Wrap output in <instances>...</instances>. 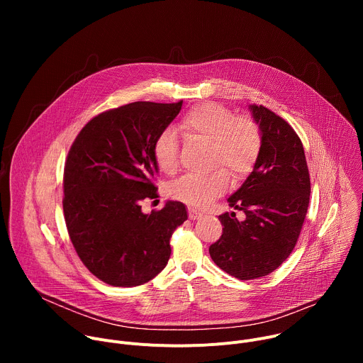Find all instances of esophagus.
<instances>
[{"label":"esophagus","instance_id":"obj_1","mask_svg":"<svg viewBox=\"0 0 363 363\" xmlns=\"http://www.w3.org/2000/svg\"><path fill=\"white\" fill-rule=\"evenodd\" d=\"M201 216L202 214L198 210L192 208V206H188V217H189V220H198Z\"/></svg>","mask_w":363,"mask_h":363}]
</instances>
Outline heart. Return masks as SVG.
I'll return each mask as SVG.
<instances>
[{
	"mask_svg": "<svg viewBox=\"0 0 363 363\" xmlns=\"http://www.w3.org/2000/svg\"><path fill=\"white\" fill-rule=\"evenodd\" d=\"M179 129L185 138L211 143V167L208 175H185L169 189L171 195L192 206H206L230 186V176L245 179L262 152V133L248 116H235L220 103H199L184 115ZM152 155L164 174H174L179 165V145L175 133L165 129L152 143Z\"/></svg>",
	"mask_w": 363,
	"mask_h": 363,
	"instance_id": "obj_1",
	"label": "heart"
}]
</instances>
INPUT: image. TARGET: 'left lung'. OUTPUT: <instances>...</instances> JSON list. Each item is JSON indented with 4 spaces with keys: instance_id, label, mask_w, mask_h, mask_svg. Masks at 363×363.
<instances>
[{
    "instance_id": "left-lung-1",
    "label": "left lung",
    "mask_w": 363,
    "mask_h": 363,
    "mask_svg": "<svg viewBox=\"0 0 363 363\" xmlns=\"http://www.w3.org/2000/svg\"><path fill=\"white\" fill-rule=\"evenodd\" d=\"M262 132V152L241 188L228 198L240 211L218 217L224 225L210 247L214 263L230 276L252 280L273 273L298 240L310 198L304 149L294 129L264 106H250Z\"/></svg>"
}]
</instances>
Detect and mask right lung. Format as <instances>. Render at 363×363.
Instances as JSON below:
<instances>
[{"label": "right lung", "instance_id": "1", "mask_svg": "<svg viewBox=\"0 0 363 363\" xmlns=\"http://www.w3.org/2000/svg\"><path fill=\"white\" fill-rule=\"evenodd\" d=\"M177 103L135 101L101 112L76 136L65 165L63 211L72 244L87 270L115 287L140 286L160 274L185 205L168 201L142 213L158 196L152 143L177 118Z\"/></svg>", "mask_w": 363, "mask_h": 363}]
</instances>
